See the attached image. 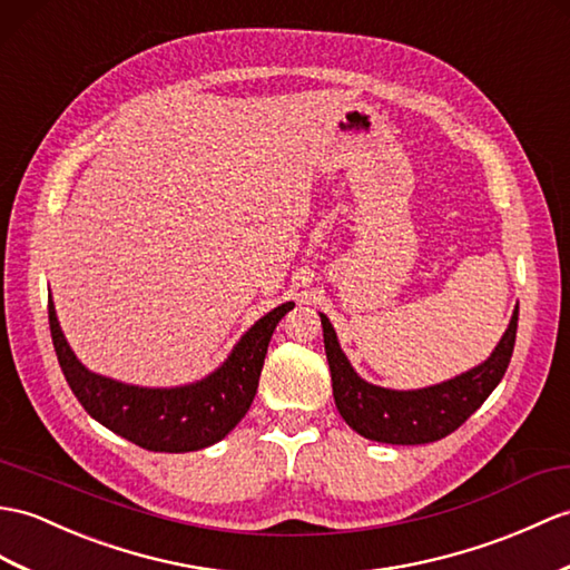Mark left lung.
I'll list each match as a JSON object with an SVG mask.
<instances>
[{"label":"left lung","mask_w":570,"mask_h":570,"mask_svg":"<svg viewBox=\"0 0 570 570\" xmlns=\"http://www.w3.org/2000/svg\"><path fill=\"white\" fill-rule=\"evenodd\" d=\"M518 315L520 306L514 308L512 321L495 352L481 366L420 391L381 389L356 376L345 352L340 350L333 325L325 315H321L325 354L340 415L354 432L383 444H428L452 434L483 405L500 379L505 376L514 337H518Z\"/></svg>","instance_id":"left-lung-1"}]
</instances>
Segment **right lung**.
<instances>
[{"label": "right lung", "mask_w": 570, "mask_h": 570, "mask_svg": "<svg viewBox=\"0 0 570 570\" xmlns=\"http://www.w3.org/2000/svg\"><path fill=\"white\" fill-rule=\"evenodd\" d=\"M291 308L294 303L288 301L259 317L218 372L181 389H138L91 374L65 340L52 301H48V323L62 374L91 417L148 452L181 454L220 442L245 417L255 401L274 327Z\"/></svg>", "instance_id": "add662e5"}]
</instances>
